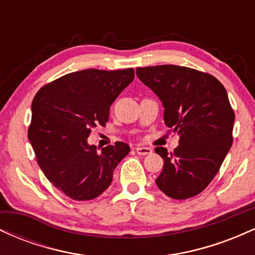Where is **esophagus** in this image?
<instances>
[{"instance_id":"1","label":"esophagus","mask_w":255,"mask_h":255,"mask_svg":"<svg viewBox=\"0 0 255 255\" xmlns=\"http://www.w3.org/2000/svg\"><path fill=\"white\" fill-rule=\"evenodd\" d=\"M135 151L137 154H140V156H146V154L152 153V148L144 147V146H137V147H135Z\"/></svg>"}]
</instances>
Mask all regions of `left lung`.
I'll list each match as a JSON object with an SVG mask.
<instances>
[{"mask_svg": "<svg viewBox=\"0 0 255 255\" xmlns=\"http://www.w3.org/2000/svg\"><path fill=\"white\" fill-rule=\"evenodd\" d=\"M136 75L164 107V122L180 136L178 147L156 152L164 160L158 188L183 200L203 192L216 176L233 145L235 114L224 86L212 75L163 66L136 68Z\"/></svg>", "mask_w": 255, "mask_h": 255, "instance_id": "left-lung-1", "label": "left lung"}]
</instances>
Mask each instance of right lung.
<instances>
[{"label": "right lung", "instance_id": "add662e5", "mask_svg": "<svg viewBox=\"0 0 255 255\" xmlns=\"http://www.w3.org/2000/svg\"><path fill=\"white\" fill-rule=\"evenodd\" d=\"M133 79V68L85 69L56 79L34 96L28 140L44 175L67 197L97 198L129 153L121 141L98 152L87 137L91 129L105 126L111 104Z\"/></svg>", "mask_w": 255, "mask_h": 255}]
</instances>
